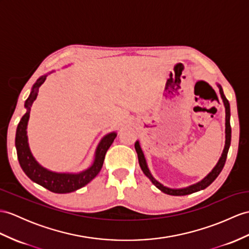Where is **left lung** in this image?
Returning <instances> with one entry per match:
<instances>
[{
  "label": "left lung",
  "instance_id": "obj_1",
  "mask_svg": "<svg viewBox=\"0 0 249 249\" xmlns=\"http://www.w3.org/2000/svg\"><path fill=\"white\" fill-rule=\"evenodd\" d=\"M216 86H217V88H219L221 98L223 100L224 107H225V145H224V150H223L219 161L216 162V165L213 167V169H212V170L207 175H206V177L203 179L197 181V183H196V184L190 185L188 187H184V188H169V187L163 186L162 184L160 183L159 180H156L153 175L151 174V172L149 170L147 160H145V157H144L142 150L141 148V144H139L138 141L135 142V150H136V153H137V156H138V162H139V166H141V168H142V172L144 173L145 177H147L151 181H152V184L156 188H159V189L161 192L166 193V195L180 196L191 195V193L204 190L205 188H207L210 184H212V181H213L217 177H219V174L221 173L224 165H225V161H226V159H227V153H228V150H229V147H230V142H231V126H230V106H229V102L225 97V95H224L222 87L220 86L219 83H217Z\"/></svg>",
  "mask_w": 249,
  "mask_h": 249
}]
</instances>
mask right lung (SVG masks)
Instances as JSON below:
<instances>
[{"mask_svg":"<svg viewBox=\"0 0 249 249\" xmlns=\"http://www.w3.org/2000/svg\"><path fill=\"white\" fill-rule=\"evenodd\" d=\"M51 74V72H50ZM46 75L41 76L32 88L28 98L25 101L26 113L21 118L19 124H18L16 133V149L19 160L20 166L27 177L35 183L46 188L54 193H70L76 191L80 188L88 185L90 180L96 178L101 170L104 165L105 156L107 149L111 147L115 137L117 136L116 132L107 133V135L102 137L100 142L98 143L95 151L93 163L88 169L78 173L70 172H56L48 170L45 167L37 161L35 159L32 151L29 148L28 136H27V124L30 115V108L38 96L39 88L46 80Z\"/></svg>","mask_w":249,"mask_h":249,"instance_id":"add662e5","label":"right lung"}]
</instances>
